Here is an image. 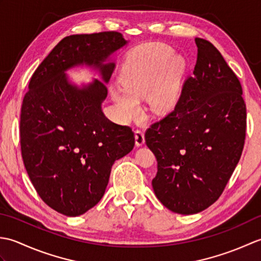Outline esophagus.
Here are the masks:
<instances>
[{"label":"esophagus","mask_w":261,"mask_h":261,"mask_svg":"<svg viewBox=\"0 0 261 261\" xmlns=\"http://www.w3.org/2000/svg\"><path fill=\"white\" fill-rule=\"evenodd\" d=\"M135 138H136V146L137 147H141L145 145V134H143V131L136 130Z\"/></svg>","instance_id":"1"}]
</instances>
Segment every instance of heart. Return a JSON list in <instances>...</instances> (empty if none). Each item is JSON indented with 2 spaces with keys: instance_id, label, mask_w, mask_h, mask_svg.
I'll return each mask as SVG.
<instances>
[{
  "instance_id": "b5f03b06",
  "label": "heart",
  "mask_w": 261,
  "mask_h": 261,
  "mask_svg": "<svg viewBox=\"0 0 261 261\" xmlns=\"http://www.w3.org/2000/svg\"><path fill=\"white\" fill-rule=\"evenodd\" d=\"M164 45L143 49L121 75V85L111 88L120 120L129 122L141 113L139 98L147 95L149 107L156 113L174 107L180 91L186 64L180 56Z\"/></svg>"
}]
</instances>
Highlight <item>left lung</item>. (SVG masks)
Wrapping results in <instances>:
<instances>
[{
	"instance_id": "left-lung-1",
	"label": "left lung",
	"mask_w": 261,
	"mask_h": 261,
	"mask_svg": "<svg viewBox=\"0 0 261 261\" xmlns=\"http://www.w3.org/2000/svg\"><path fill=\"white\" fill-rule=\"evenodd\" d=\"M197 59L175 109L146 131L157 159L152 188L168 210L195 214L223 193L241 157L247 112L242 87L222 55L195 38Z\"/></svg>"
}]
</instances>
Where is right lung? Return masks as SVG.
Here are the masks:
<instances>
[{
	"label": "right lung",
	"instance_id": "right-lung-1",
	"mask_svg": "<svg viewBox=\"0 0 261 261\" xmlns=\"http://www.w3.org/2000/svg\"><path fill=\"white\" fill-rule=\"evenodd\" d=\"M127 41L108 31L64 38L33 73L23 97L20 143L33 187L48 206L79 216L99 202L115 160L135 147L130 126L110 121L102 111L115 68L111 56ZM87 65L101 81L77 87L65 75Z\"/></svg>",
	"mask_w": 261,
	"mask_h": 261
}]
</instances>
